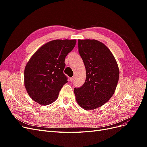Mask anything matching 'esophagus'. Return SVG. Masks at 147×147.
I'll return each instance as SVG.
<instances>
[{
  "mask_svg": "<svg viewBox=\"0 0 147 147\" xmlns=\"http://www.w3.org/2000/svg\"><path fill=\"white\" fill-rule=\"evenodd\" d=\"M74 79H75V77H74H74H70V81L71 82H74Z\"/></svg>",
  "mask_w": 147,
  "mask_h": 147,
  "instance_id": "esophagus-1",
  "label": "esophagus"
}]
</instances>
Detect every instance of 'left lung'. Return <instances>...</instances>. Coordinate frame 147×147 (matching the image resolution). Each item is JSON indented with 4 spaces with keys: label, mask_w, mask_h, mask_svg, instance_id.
I'll use <instances>...</instances> for the list:
<instances>
[{
    "label": "left lung",
    "mask_w": 147,
    "mask_h": 147,
    "mask_svg": "<svg viewBox=\"0 0 147 147\" xmlns=\"http://www.w3.org/2000/svg\"><path fill=\"white\" fill-rule=\"evenodd\" d=\"M78 52L86 68L85 82L74 88L77 103L85 110L103 105L116 90L119 69L109 49L96 40H78Z\"/></svg>",
    "instance_id": "left-lung-1"
}]
</instances>
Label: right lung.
<instances>
[{
  "mask_svg": "<svg viewBox=\"0 0 147 147\" xmlns=\"http://www.w3.org/2000/svg\"><path fill=\"white\" fill-rule=\"evenodd\" d=\"M76 44L75 40H55L40 48L24 69V85L28 94L40 105L55 101L67 83L64 74L66 56Z\"/></svg>",
  "mask_w": 147,
  "mask_h": 147,
  "instance_id": "obj_1",
  "label": "right lung"
}]
</instances>
